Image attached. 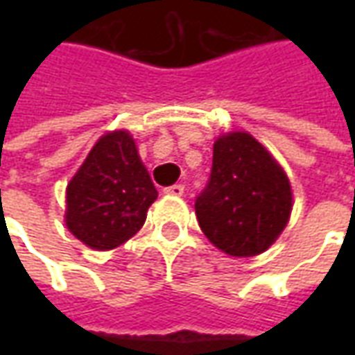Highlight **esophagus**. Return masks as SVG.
Segmentation results:
<instances>
[{"instance_id":"esophagus-1","label":"esophagus","mask_w":355,"mask_h":355,"mask_svg":"<svg viewBox=\"0 0 355 355\" xmlns=\"http://www.w3.org/2000/svg\"><path fill=\"white\" fill-rule=\"evenodd\" d=\"M163 192L169 193V196H182L184 193V184H173L169 188H165Z\"/></svg>"}]
</instances>
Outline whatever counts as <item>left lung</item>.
Listing matches in <instances>:
<instances>
[{
    "instance_id": "1",
    "label": "left lung",
    "mask_w": 355,
    "mask_h": 355,
    "mask_svg": "<svg viewBox=\"0 0 355 355\" xmlns=\"http://www.w3.org/2000/svg\"><path fill=\"white\" fill-rule=\"evenodd\" d=\"M293 192L285 171L249 132H228L213 146V167L196 200L207 239L230 257L264 253L287 226Z\"/></svg>"
}]
</instances>
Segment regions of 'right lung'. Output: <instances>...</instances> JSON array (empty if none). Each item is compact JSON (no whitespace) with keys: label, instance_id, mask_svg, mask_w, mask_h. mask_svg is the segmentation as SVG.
<instances>
[{"label":"right lung","instance_id":"obj_1","mask_svg":"<svg viewBox=\"0 0 355 355\" xmlns=\"http://www.w3.org/2000/svg\"><path fill=\"white\" fill-rule=\"evenodd\" d=\"M155 198L131 135L108 132L66 188V226L91 249H116L142 228Z\"/></svg>","mask_w":355,"mask_h":355}]
</instances>
